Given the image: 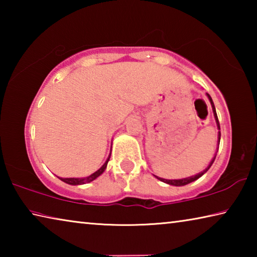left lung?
Here are the masks:
<instances>
[{"label": "left lung", "mask_w": 257, "mask_h": 257, "mask_svg": "<svg viewBox=\"0 0 257 257\" xmlns=\"http://www.w3.org/2000/svg\"><path fill=\"white\" fill-rule=\"evenodd\" d=\"M206 96H207L208 101H210L211 105H212L213 114H214V119H215V122H216V125H217V129L220 130V123H219V120H217V115H216V111H215L214 103H213V101H212V97H211L210 95H208L207 93H206ZM220 138H221V133L219 132V134H217V141H219V143H217V144H220ZM216 152H217V151H216ZM215 156H216V154L214 155V158H213V159L211 160V162L208 163L207 168L205 169V170H203L202 172H199V173H197V175H195V176H191V177H188V178H184V179H172V180L163 179V178H160V177H158V176H155V178H158L159 180L163 181V182H165V184H168V185H171V186H177V187H180V186L188 185V184H190V182H193V181H195V180H197L198 178H201V177L204 175V173H206V172H207V170H208V169L211 168V165L213 164V162H214V160H215Z\"/></svg>", "instance_id": "8db88e82"}]
</instances>
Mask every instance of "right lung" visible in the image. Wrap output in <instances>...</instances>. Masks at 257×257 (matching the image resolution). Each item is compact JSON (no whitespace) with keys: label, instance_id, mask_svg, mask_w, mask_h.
I'll return each mask as SVG.
<instances>
[{"label":"right lung","instance_id":"right-lung-1","mask_svg":"<svg viewBox=\"0 0 257 257\" xmlns=\"http://www.w3.org/2000/svg\"><path fill=\"white\" fill-rule=\"evenodd\" d=\"M110 156H111V153H110V155H108V158H107V160L105 161V163H104V164L102 165V167L98 169L97 171H95L94 173H92V175L88 176V177H85V178H60V177H59V179L62 180L63 182H66V184H68V185H72V186L88 184V182L95 180L97 177L101 176L102 173H103L104 171H105L107 162H108V160H110Z\"/></svg>","mask_w":257,"mask_h":257}]
</instances>
